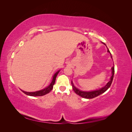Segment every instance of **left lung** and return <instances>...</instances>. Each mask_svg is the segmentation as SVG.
I'll list each match as a JSON object with an SVG mask.
<instances>
[{
  "instance_id": "obj_1",
  "label": "left lung",
  "mask_w": 132,
  "mask_h": 132,
  "mask_svg": "<svg viewBox=\"0 0 132 132\" xmlns=\"http://www.w3.org/2000/svg\"><path fill=\"white\" fill-rule=\"evenodd\" d=\"M103 44L105 45V43H103ZM107 52H109V53H110V52L109 49H108ZM111 58H112V56H111ZM114 73V67H113L112 68V76H111V80H110V81L106 85H105L104 87H103L102 88L99 89L98 90H95V91H90V92H86V91H80V90H79V89H78L77 88H76V87L74 86L73 83L72 82V81H71V85H72L73 89V90L74 91V92L76 94H77L78 95H79L80 96L83 97V98H93L94 97L98 96L102 94V93H105V92L109 88V87L111 86V85L112 82V80H113Z\"/></svg>"
}]
</instances>
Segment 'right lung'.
I'll use <instances>...</instances> for the list:
<instances>
[{"instance_id":"add662e5","label":"right lung","mask_w":132,"mask_h":132,"mask_svg":"<svg viewBox=\"0 0 132 132\" xmlns=\"http://www.w3.org/2000/svg\"><path fill=\"white\" fill-rule=\"evenodd\" d=\"M59 71L60 70H58L57 72L55 73V74L53 75L52 81L51 83L50 84V85L46 87L45 89H44L40 91H36V92H31V93H29V92H26V91H22V90H21V91L26 95L31 96H43L48 93H49L53 89V85L55 84V79H56V77H57L58 73L59 72Z\"/></svg>"}]
</instances>
